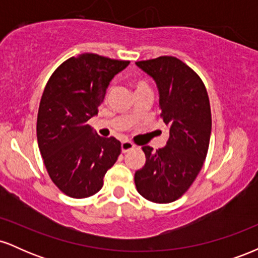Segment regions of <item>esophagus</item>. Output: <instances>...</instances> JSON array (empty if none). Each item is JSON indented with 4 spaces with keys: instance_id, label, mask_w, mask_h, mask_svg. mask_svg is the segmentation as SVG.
I'll use <instances>...</instances> for the list:
<instances>
[{
    "instance_id": "1",
    "label": "esophagus",
    "mask_w": 258,
    "mask_h": 258,
    "mask_svg": "<svg viewBox=\"0 0 258 258\" xmlns=\"http://www.w3.org/2000/svg\"><path fill=\"white\" fill-rule=\"evenodd\" d=\"M135 147H136L135 144H133L132 142H128V141H125V142H122V143H121V150H122V153H127L128 150L133 149Z\"/></svg>"
}]
</instances>
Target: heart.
Masks as SVG:
<instances>
[{
    "label": "heart",
    "instance_id": "obj_1",
    "mask_svg": "<svg viewBox=\"0 0 258 258\" xmlns=\"http://www.w3.org/2000/svg\"><path fill=\"white\" fill-rule=\"evenodd\" d=\"M133 87H135V92L143 91V90H150L149 85H148L146 81H143V80H137V81L133 82Z\"/></svg>",
    "mask_w": 258,
    "mask_h": 258
}]
</instances>
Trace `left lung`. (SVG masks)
Here are the masks:
<instances>
[{
  "label": "left lung",
  "instance_id": "8db88e82",
  "mask_svg": "<svg viewBox=\"0 0 258 258\" xmlns=\"http://www.w3.org/2000/svg\"><path fill=\"white\" fill-rule=\"evenodd\" d=\"M136 64L156 82L160 116L170 127L164 148H142L146 164L136 171V188L147 200L168 204L188 190L206 159L212 125L209 96L199 75L178 58L162 55Z\"/></svg>",
  "mask_w": 258,
  "mask_h": 258
}]
</instances>
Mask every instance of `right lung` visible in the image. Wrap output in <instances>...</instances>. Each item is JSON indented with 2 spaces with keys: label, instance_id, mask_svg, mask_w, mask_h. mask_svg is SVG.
<instances>
[{
  "label": "right lung",
  "instance_id": "right-lung-1",
  "mask_svg": "<svg viewBox=\"0 0 258 258\" xmlns=\"http://www.w3.org/2000/svg\"><path fill=\"white\" fill-rule=\"evenodd\" d=\"M130 64L93 53L72 57L52 74L41 97L37 143L52 182L75 199L102 189L121 143L93 133L87 121L98 114L111 79Z\"/></svg>",
  "mask_w": 258,
  "mask_h": 258
}]
</instances>
